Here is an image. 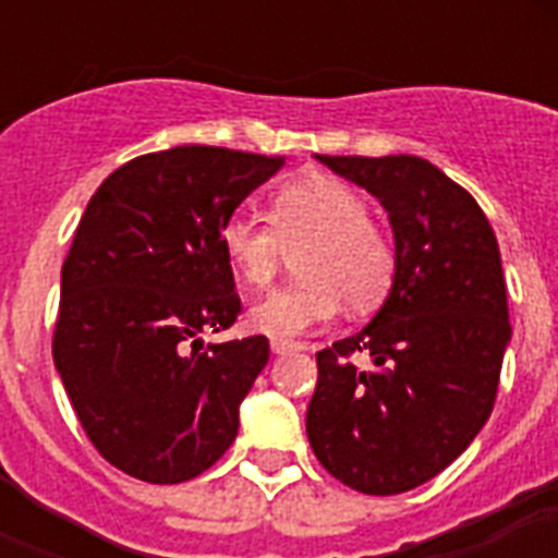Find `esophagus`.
<instances>
[{"label":"esophagus","instance_id":"esophagus-1","mask_svg":"<svg viewBox=\"0 0 558 558\" xmlns=\"http://www.w3.org/2000/svg\"><path fill=\"white\" fill-rule=\"evenodd\" d=\"M295 350H301V344H295V341L271 339V353H275V356H287V353H295Z\"/></svg>","mask_w":558,"mask_h":558}]
</instances>
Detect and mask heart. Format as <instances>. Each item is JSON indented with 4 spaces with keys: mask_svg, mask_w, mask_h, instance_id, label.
<instances>
[{
    "mask_svg": "<svg viewBox=\"0 0 558 558\" xmlns=\"http://www.w3.org/2000/svg\"><path fill=\"white\" fill-rule=\"evenodd\" d=\"M219 245L240 287L263 292L295 254L298 280L278 289L248 315L252 330L295 339L330 322L344 304L365 315L388 301L397 283V245L356 187L332 177H313L280 187L269 222L236 210L219 226Z\"/></svg>",
    "mask_w": 558,
    "mask_h": 558,
    "instance_id": "heart-1",
    "label": "heart"
}]
</instances>
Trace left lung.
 Returning <instances> with one entry per match:
<instances>
[{
	"label": "left lung",
	"instance_id": "8db88e82",
	"mask_svg": "<svg viewBox=\"0 0 558 558\" xmlns=\"http://www.w3.org/2000/svg\"><path fill=\"white\" fill-rule=\"evenodd\" d=\"M371 191L397 240V283L365 330L315 353L306 437L365 495L432 481L493 414L510 341L507 283L472 193L420 156H318ZM372 359L359 368L355 359Z\"/></svg>",
	"mask_w": 558,
	"mask_h": 558
}]
</instances>
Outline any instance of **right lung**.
<instances>
[{
    "label": "right lung",
    "instance_id": "add662e5",
    "mask_svg": "<svg viewBox=\"0 0 558 558\" xmlns=\"http://www.w3.org/2000/svg\"><path fill=\"white\" fill-rule=\"evenodd\" d=\"M287 156L185 144L126 161L83 210L60 275L51 353L100 458L182 484L234 442L269 339L202 348L243 313L219 226Z\"/></svg>",
    "mask_w": 558,
    "mask_h": 558
}]
</instances>
